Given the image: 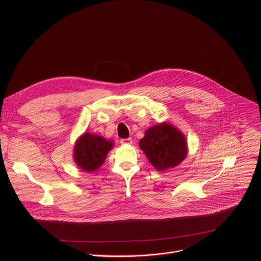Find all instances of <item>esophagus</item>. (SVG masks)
<instances>
[{
  "label": "esophagus",
  "mask_w": 261,
  "mask_h": 261,
  "mask_svg": "<svg viewBox=\"0 0 261 261\" xmlns=\"http://www.w3.org/2000/svg\"><path fill=\"white\" fill-rule=\"evenodd\" d=\"M122 144H131L132 143V139L131 138H123L120 141Z\"/></svg>",
  "instance_id": "1"
}]
</instances>
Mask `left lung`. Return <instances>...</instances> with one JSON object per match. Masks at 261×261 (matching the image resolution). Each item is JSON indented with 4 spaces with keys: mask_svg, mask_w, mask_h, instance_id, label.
<instances>
[{
    "mask_svg": "<svg viewBox=\"0 0 261 261\" xmlns=\"http://www.w3.org/2000/svg\"><path fill=\"white\" fill-rule=\"evenodd\" d=\"M139 146L151 164L160 171L177 166L188 153L184 134L168 123L148 128Z\"/></svg>",
    "mask_w": 261,
    "mask_h": 261,
    "instance_id": "obj_1",
    "label": "left lung"
}]
</instances>
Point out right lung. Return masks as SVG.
<instances>
[{
	"instance_id": "right-lung-1",
	"label": "right lung",
	"mask_w": 261,
	"mask_h": 261,
	"mask_svg": "<svg viewBox=\"0 0 261 261\" xmlns=\"http://www.w3.org/2000/svg\"><path fill=\"white\" fill-rule=\"evenodd\" d=\"M114 142L89 132L83 134L74 146V161L85 171H96L105 161Z\"/></svg>"
}]
</instances>
